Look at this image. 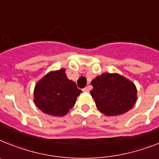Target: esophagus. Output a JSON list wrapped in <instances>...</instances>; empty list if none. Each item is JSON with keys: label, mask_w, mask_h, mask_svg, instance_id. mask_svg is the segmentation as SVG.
Instances as JSON below:
<instances>
[{"label": "esophagus", "mask_w": 159, "mask_h": 159, "mask_svg": "<svg viewBox=\"0 0 159 159\" xmlns=\"http://www.w3.org/2000/svg\"><path fill=\"white\" fill-rule=\"evenodd\" d=\"M83 91H84V92H89V88H88V87L84 88V89H83Z\"/></svg>", "instance_id": "1"}]
</instances>
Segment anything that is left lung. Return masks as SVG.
I'll return each instance as SVG.
<instances>
[{
	"mask_svg": "<svg viewBox=\"0 0 159 159\" xmlns=\"http://www.w3.org/2000/svg\"><path fill=\"white\" fill-rule=\"evenodd\" d=\"M90 91L98 109L107 116L128 112L136 102V88L125 77L119 74L104 73L91 82Z\"/></svg>",
	"mask_w": 159,
	"mask_h": 159,
	"instance_id": "left-lung-1",
	"label": "left lung"
}]
</instances>
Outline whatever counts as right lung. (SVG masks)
<instances>
[{
    "mask_svg": "<svg viewBox=\"0 0 159 159\" xmlns=\"http://www.w3.org/2000/svg\"><path fill=\"white\" fill-rule=\"evenodd\" d=\"M65 71V69H61L49 72L35 84L34 102L47 115H65L82 93L74 81L68 80Z\"/></svg>",
    "mask_w": 159,
    "mask_h": 159,
    "instance_id": "right-lung-1",
    "label": "right lung"
}]
</instances>
